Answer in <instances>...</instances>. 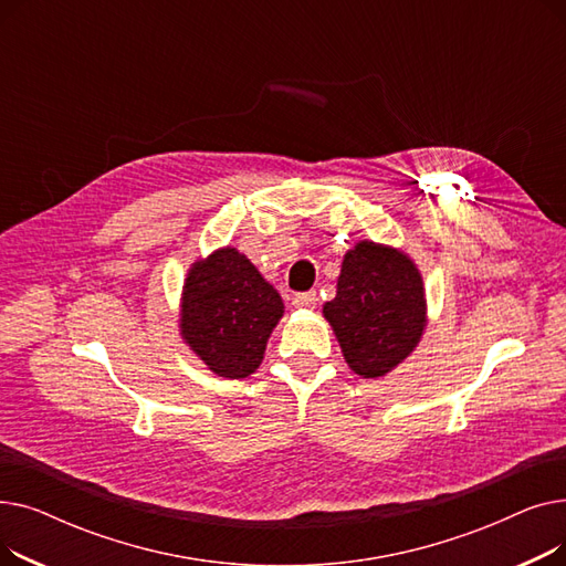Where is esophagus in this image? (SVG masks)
<instances>
[{
    "label": "esophagus",
    "mask_w": 566,
    "mask_h": 566,
    "mask_svg": "<svg viewBox=\"0 0 566 566\" xmlns=\"http://www.w3.org/2000/svg\"><path fill=\"white\" fill-rule=\"evenodd\" d=\"M316 291H307V293H298L293 298V307L295 310H314L316 307Z\"/></svg>",
    "instance_id": "obj_1"
}]
</instances>
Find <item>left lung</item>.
Segmentation results:
<instances>
[{
	"label": "left lung",
	"instance_id": "left-lung-1",
	"mask_svg": "<svg viewBox=\"0 0 566 566\" xmlns=\"http://www.w3.org/2000/svg\"><path fill=\"white\" fill-rule=\"evenodd\" d=\"M323 316L353 374L382 378L418 348L427 331V291L418 263L369 238L346 250L337 295Z\"/></svg>",
	"mask_w": 566,
	"mask_h": 566
}]
</instances>
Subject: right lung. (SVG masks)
Segmentation results:
<instances>
[{
    "label": "right lung",
    "mask_w": 566,
    "mask_h": 566,
    "mask_svg": "<svg viewBox=\"0 0 566 566\" xmlns=\"http://www.w3.org/2000/svg\"><path fill=\"white\" fill-rule=\"evenodd\" d=\"M282 316L277 289L235 248H218L188 268L178 335L216 376L254 374Z\"/></svg>",
    "instance_id": "obj_1"
}]
</instances>
